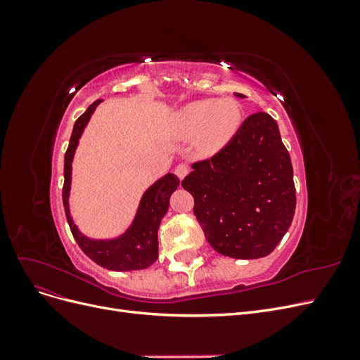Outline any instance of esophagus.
I'll use <instances>...</instances> for the list:
<instances>
[{
    "label": "esophagus",
    "mask_w": 360,
    "mask_h": 360,
    "mask_svg": "<svg viewBox=\"0 0 360 360\" xmlns=\"http://www.w3.org/2000/svg\"><path fill=\"white\" fill-rule=\"evenodd\" d=\"M174 172H176V176L180 180H183L189 174V167L184 165V163H181V165H177V168H176V171H174Z\"/></svg>",
    "instance_id": "34e87169"
}]
</instances>
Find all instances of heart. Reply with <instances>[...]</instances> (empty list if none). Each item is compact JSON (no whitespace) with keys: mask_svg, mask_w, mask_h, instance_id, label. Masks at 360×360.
Here are the masks:
<instances>
[{"mask_svg":"<svg viewBox=\"0 0 360 360\" xmlns=\"http://www.w3.org/2000/svg\"><path fill=\"white\" fill-rule=\"evenodd\" d=\"M242 124V110L233 99H207L184 105L174 118L181 139L195 138L198 153L210 156L224 148Z\"/></svg>","mask_w":360,"mask_h":360,"instance_id":"1","label":"heart"}]
</instances>
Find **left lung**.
Wrapping results in <instances>:
<instances>
[{
	"mask_svg": "<svg viewBox=\"0 0 360 360\" xmlns=\"http://www.w3.org/2000/svg\"><path fill=\"white\" fill-rule=\"evenodd\" d=\"M181 186L192 193L207 242L231 258L269 255L296 210L291 159L266 112L249 115L219 153L195 162Z\"/></svg>",
	"mask_w": 360,
	"mask_h": 360,
	"instance_id": "8db88e82",
	"label": "left lung"
}]
</instances>
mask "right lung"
Segmentation results:
<instances>
[{
    "label": "right lung",
    "instance_id": "obj_1",
    "mask_svg": "<svg viewBox=\"0 0 360 360\" xmlns=\"http://www.w3.org/2000/svg\"><path fill=\"white\" fill-rule=\"evenodd\" d=\"M102 101L93 102L86 111L76 120L70 143L66 155H64V186H63V204L66 212L70 231L76 243L79 245L82 252L91 258L96 264L108 270L115 271H130L141 270L151 266L159 255L158 230L162 217L167 214L169 207V197L179 188L180 180L168 172L165 176L155 181L144 192L139 201L136 214L127 230L114 238H90L84 236L78 226L75 225L70 209V184H72V162L76 147L84 134V129L89 124L90 118Z\"/></svg>",
    "mask_w": 360,
    "mask_h": 360
}]
</instances>
